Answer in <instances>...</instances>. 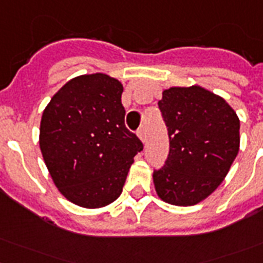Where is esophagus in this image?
Here are the masks:
<instances>
[{"mask_svg": "<svg viewBox=\"0 0 263 263\" xmlns=\"http://www.w3.org/2000/svg\"><path fill=\"white\" fill-rule=\"evenodd\" d=\"M136 134H138V136H139V139L142 140V142H146V127H144V125H142V127L138 129Z\"/></svg>", "mask_w": 263, "mask_h": 263, "instance_id": "esophagus-1", "label": "esophagus"}]
</instances>
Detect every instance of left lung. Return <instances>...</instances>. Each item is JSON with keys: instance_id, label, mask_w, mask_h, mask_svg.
<instances>
[{"instance_id": "1", "label": "left lung", "mask_w": 263, "mask_h": 263, "mask_svg": "<svg viewBox=\"0 0 263 263\" xmlns=\"http://www.w3.org/2000/svg\"><path fill=\"white\" fill-rule=\"evenodd\" d=\"M169 135L165 165L153 173L161 199L192 206L216 190L236 158L240 121L224 98L200 87H171L158 102Z\"/></svg>"}]
</instances>
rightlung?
<instances>
[{"label":"right lung","mask_w":263,"mask_h":263,"mask_svg":"<svg viewBox=\"0 0 263 263\" xmlns=\"http://www.w3.org/2000/svg\"><path fill=\"white\" fill-rule=\"evenodd\" d=\"M123 84L105 73L73 78L45 107L39 146L55 187L72 203L103 208L123 191L143 150L124 123Z\"/></svg>","instance_id":"right-lung-1"}]
</instances>
